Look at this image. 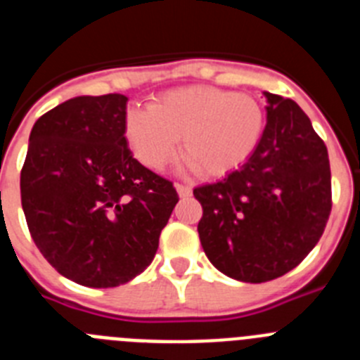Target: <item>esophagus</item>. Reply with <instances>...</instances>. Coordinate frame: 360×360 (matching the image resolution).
I'll list each match as a JSON object with an SVG mask.
<instances>
[{
  "label": "esophagus",
  "mask_w": 360,
  "mask_h": 360,
  "mask_svg": "<svg viewBox=\"0 0 360 360\" xmlns=\"http://www.w3.org/2000/svg\"><path fill=\"white\" fill-rule=\"evenodd\" d=\"M174 187H176L180 198H187V196H191V193H193V189H191L189 186H184V184H176Z\"/></svg>",
  "instance_id": "esophagus-1"
}]
</instances>
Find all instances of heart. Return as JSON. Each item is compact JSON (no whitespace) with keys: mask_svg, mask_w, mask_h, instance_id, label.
<instances>
[{"mask_svg":"<svg viewBox=\"0 0 360 360\" xmlns=\"http://www.w3.org/2000/svg\"><path fill=\"white\" fill-rule=\"evenodd\" d=\"M265 128L256 98L211 86L176 88L153 98L148 110L124 117V139L139 160L164 169L180 149L184 165L203 176H224L254 153Z\"/></svg>","mask_w":360,"mask_h":360,"instance_id":"heart-1","label":"heart"}]
</instances>
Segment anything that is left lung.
Returning a JSON list of instances; mask_svg holds the SVG:
<instances>
[{"mask_svg": "<svg viewBox=\"0 0 360 360\" xmlns=\"http://www.w3.org/2000/svg\"><path fill=\"white\" fill-rule=\"evenodd\" d=\"M266 126L240 169L196 187L200 241L225 276L265 283L303 262L328 221L332 176L326 146L292 98L263 91Z\"/></svg>", "mask_w": 360, "mask_h": 360, "instance_id": "8db88e82", "label": "left lung"}]
</instances>
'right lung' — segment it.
Instances as JSON below:
<instances>
[{"label":"right lung","mask_w":360,"mask_h":360,"mask_svg":"<svg viewBox=\"0 0 360 360\" xmlns=\"http://www.w3.org/2000/svg\"><path fill=\"white\" fill-rule=\"evenodd\" d=\"M128 97L81 95L36 120L21 169V205L46 262L82 287L144 272L178 202L173 184L133 157Z\"/></svg>","instance_id":"obj_1"}]
</instances>
